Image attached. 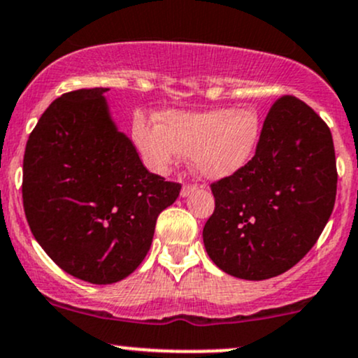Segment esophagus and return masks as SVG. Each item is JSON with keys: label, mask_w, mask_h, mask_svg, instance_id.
<instances>
[{"label": "esophagus", "mask_w": 358, "mask_h": 358, "mask_svg": "<svg viewBox=\"0 0 358 358\" xmlns=\"http://www.w3.org/2000/svg\"><path fill=\"white\" fill-rule=\"evenodd\" d=\"M199 188L197 183H185L182 188V197H187V195H190L192 192H195Z\"/></svg>", "instance_id": "esophagus-1"}]
</instances>
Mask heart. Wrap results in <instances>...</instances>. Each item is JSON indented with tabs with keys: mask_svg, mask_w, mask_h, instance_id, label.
Masks as SVG:
<instances>
[{
	"mask_svg": "<svg viewBox=\"0 0 358 358\" xmlns=\"http://www.w3.org/2000/svg\"><path fill=\"white\" fill-rule=\"evenodd\" d=\"M260 129L255 108L164 112L161 125L137 120L134 139L155 171H168L182 156H192L200 175L221 178L245 166Z\"/></svg>",
	"mask_w": 358,
	"mask_h": 358,
	"instance_id": "obj_1",
	"label": "heart"
}]
</instances>
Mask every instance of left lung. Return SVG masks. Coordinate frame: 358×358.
<instances>
[{
    "label": "left lung",
    "mask_w": 358,
    "mask_h": 358,
    "mask_svg": "<svg viewBox=\"0 0 358 358\" xmlns=\"http://www.w3.org/2000/svg\"><path fill=\"white\" fill-rule=\"evenodd\" d=\"M336 182L326 122L299 98H277L253 158L210 183L215 207L202 233L207 255L222 272L245 280L287 272L323 233Z\"/></svg>",
    "instance_id": "left-lung-1"
}]
</instances>
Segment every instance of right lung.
I'll list each match as a JSON object with an SVG mask.
<instances>
[{
    "mask_svg": "<svg viewBox=\"0 0 358 358\" xmlns=\"http://www.w3.org/2000/svg\"><path fill=\"white\" fill-rule=\"evenodd\" d=\"M107 88L64 93L30 132L22 197L34 238L64 272L107 285L148 255L182 185L148 171L108 115Z\"/></svg>",
    "mask_w": 358,
    "mask_h": 358,
    "instance_id": "right-lung-1",
    "label": "right lung"
}]
</instances>
